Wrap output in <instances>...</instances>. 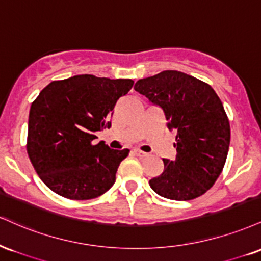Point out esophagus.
Masks as SVG:
<instances>
[{"label": "esophagus", "instance_id": "34e87169", "mask_svg": "<svg viewBox=\"0 0 261 261\" xmlns=\"http://www.w3.org/2000/svg\"><path fill=\"white\" fill-rule=\"evenodd\" d=\"M134 154H136L137 156H139V158H146V156L149 155L148 152H144V151H142V150H139V149H134Z\"/></svg>", "mask_w": 261, "mask_h": 261}]
</instances>
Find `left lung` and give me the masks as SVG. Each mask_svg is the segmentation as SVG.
I'll use <instances>...</instances> for the list:
<instances>
[{
    "label": "left lung",
    "instance_id": "obj_1",
    "mask_svg": "<svg viewBox=\"0 0 261 261\" xmlns=\"http://www.w3.org/2000/svg\"><path fill=\"white\" fill-rule=\"evenodd\" d=\"M160 106L168 129L177 132L174 160L164 159V172L149 180L155 193L171 200H192L206 193L227 159L231 128L213 88L194 76L164 70L134 85Z\"/></svg>",
    "mask_w": 261,
    "mask_h": 261
}]
</instances>
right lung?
<instances>
[{"mask_svg":"<svg viewBox=\"0 0 261 261\" xmlns=\"http://www.w3.org/2000/svg\"><path fill=\"white\" fill-rule=\"evenodd\" d=\"M133 84L132 79L82 74L51 82L40 91L30 107L27 151L52 192L89 200L113 186L129 150H113L93 140L96 132L111 127L113 107Z\"/></svg>","mask_w":261,"mask_h":261,"instance_id":"obj_1","label":"right lung"}]
</instances>
